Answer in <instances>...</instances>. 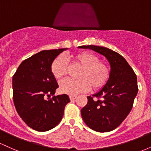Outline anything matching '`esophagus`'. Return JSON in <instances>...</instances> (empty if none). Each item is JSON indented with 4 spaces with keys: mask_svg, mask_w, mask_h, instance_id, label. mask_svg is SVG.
Wrapping results in <instances>:
<instances>
[{
    "mask_svg": "<svg viewBox=\"0 0 151 151\" xmlns=\"http://www.w3.org/2000/svg\"><path fill=\"white\" fill-rule=\"evenodd\" d=\"M69 98H70L71 100H74L77 98V96H74V95H69Z\"/></svg>",
    "mask_w": 151,
    "mask_h": 151,
    "instance_id": "obj_1",
    "label": "esophagus"
}]
</instances>
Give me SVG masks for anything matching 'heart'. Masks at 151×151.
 Returning a JSON list of instances; mask_svg holds the SVG:
<instances>
[{"label":"heart","mask_w":151,"mask_h":151,"mask_svg":"<svg viewBox=\"0 0 151 151\" xmlns=\"http://www.w3.org/2000/svg\"><path fill=\"white\" fill-rule=\"evenodd\" d=\"M74 62L82 67L79 74V80L65 79L60 84L62 93L76 95L90 89H97L103 87L110 77V68L100 62L98 56L89 51H84L73 57ZM67 61L65 57L59 56L51 64V71L54 78L61 79L66 72Z\"/></svg>","instance_id":"1"}]
</instances>
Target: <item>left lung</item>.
<instances>
[{
	"mask_svg": "<svg viewBox=\"0 0 151 151\" xmlns=\"http://www.w3.org/2000/svg\"><path fill=\"white\" fill-rule=\"evenodd\" d=\"M92 49L108 61L110 74L108 81L99 92L87 97V104L81 110L84 123L94 131L105 132L115 130L130 113L137 94L136 74L125 58L103 46H81Z\"/></svg>",
	"mask_w": 151,
	"mask_h": 151,
	"instance_id": "obj_1",
	"label": "left lung"
}]
</instances>
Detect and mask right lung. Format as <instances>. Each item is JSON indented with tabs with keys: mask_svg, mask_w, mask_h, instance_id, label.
<instances>
[{
	"mask_svg": "<svg viewBox=\"0 0 151 151\" xmlns=\"http://www.w3.org/2000/svg\"><path fill=\"white\" fill-rule=\"evenodd\" d=\"M67 49L44 50L31 56L20 64L13 77L16 111L23 121L36 131H48L57 126L70 102L67 94L54 96L59 85L51 71L54 59Z\"/></svg>",
	"mask_w": 151,
	"mask_h": 151,
	"instance_id": "1",
	"label": "right lung"
}]
</instances>
